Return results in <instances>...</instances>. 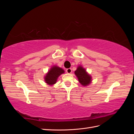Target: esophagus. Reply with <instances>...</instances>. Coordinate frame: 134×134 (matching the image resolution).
<instances>
[{
    "mask_svg": "<svg viewBox=\"0 0 134 134\" xmlns=\"http://www.w3.org/2000/svg\"><path fill=\"white\" fill-rule=\"evenodd\" d=\"M66 71L67 73H69V74L71 73V71H72V70H71V68H68V69H66Z\"/></svg>",
    "mask_w": 134,
    "mask_h": 134,
    "instance_id": "34e87169",
    "label": "esophagus"
}]
</instances>
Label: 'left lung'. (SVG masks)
<instances>
[{"label":"left lung","instance_id":"8db88e82","mask_svg":"<svg viewBox=\"0 0 134 134\" xmlns=\"http://www.w3.org/2000/svg\"><path fill=\"white\" fill-rule=\"evenodd\" d=\"M75 74L78 78L79 82L84 86H88L91 82V76L86 72L83 67L79 66L75 71Z\"/></svg>","mask_w":134,"mask_h":134}]
</instances>
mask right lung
I'll use <instances>...</instances> for the list:
<instances>
[{
  "label": "right lung",
  "instance_id": "add662e5",
  "mask_svg": "<svg viewBox=\"0 0 134 134\" xmlns=\"http://www.w3.org/2000/svg\"><path fill=\"white\" fill-rule=\"evenodd\" d=\"M64 72L63 69L58 66H53L46 74L44 80L48 85H53L56 83L58 77Z\"/></svg>",
  "mask_w": 134,
  "mask_h": 134
}]
</instances>
